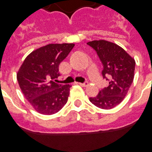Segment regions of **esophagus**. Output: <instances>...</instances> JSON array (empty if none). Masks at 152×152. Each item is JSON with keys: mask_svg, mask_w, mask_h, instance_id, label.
I'll return each mask as SVG.
<instances>
[{"mask_svg": "<svg viewBox=\"0 0 152 152\" xmlns=\"http://www.w3.org/2000/svg\"><path fill=\"white\" fill-rule=\"evenodd\" d=\"M78 85H80V86L85 87V86H86L88 84H87V82H83V83H78Z\"/></svg>", "mask_w": 152, "mask_h": 152, "instance_id": "obj_1", "label": "esophagus"}]
</instances>
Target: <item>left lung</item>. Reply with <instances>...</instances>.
<instances>
[{"mask_svg":"<svg viewBox=\"0 0 152 152\" xmlns=\"http://www.w3.org/2000/svg\"><path fill=\"white\" fill-rule=\"evenodd\" d=\"M98 55L103 64L102 76L109 80V86L99 91L90 101L103 109H111L119 104L128 93L134 78L136 62L121 47L105 40L87 43Z\"/></svg>","mask_w":152,"mask_h":152,"instance_id":"obj_1","label":"left lung"}]
</instances>
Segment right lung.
<instances>
[{
	"mask_svg": "<svg viewBox=\"0 0 152 152\" xmlns=\"http://www.w3.org/2000/svg\"><path fill=\"white\" fill-rule=\"evenodd\" d=\"M75 44H48L32 52L17 73V80L24 97L39 113H58L68 99L70 85L56 82L60 76L59 64Z\"/></svg>",
	"mask_w": 152,
	"mask_h": 152,
	"instance_id": "obj_1",
	"label": "right lung"
}]
</instances>
